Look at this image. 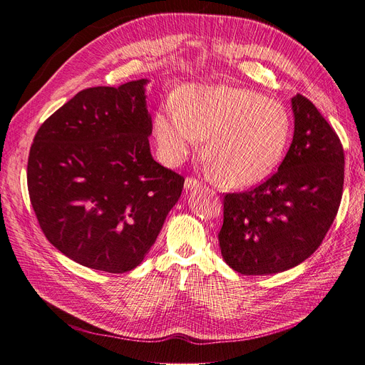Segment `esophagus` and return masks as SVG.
<instances>
[{
    "mask_svg": "<svg viewBox=\"0 0 365 365\" xmlns=\"http://www.w3.org/2000/svg\"><path fill=\"white\" fill-rule=\"evenodd\" d=\"M184 187L185 190H193V189H197V187H201V181L193 178V176H187L184 181Z\"/></svg>",
    "mask_w": 365,
    "mask_h": 365,
    "instance_id": "34e87169",
    "label": "esophagus"
}]
</instances>
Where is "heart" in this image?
<instances>
[{"label":"heart","mask_w":365,"mask_h":365,"mask_svg":"<svg viewBox=\"0 0 365 365\" xmlns=\"http://www.w3.org/2000/svg\"><path fill=\"white\" fill-rule=\"evenodd\" d=\"M163 152L181 161L207 138L204 155L227 185L267 178L282 161L291 137L286 108L264 96L227 85H190L153 120Z\"/></svg>","instance_id":"obj_1"}]
</instances>
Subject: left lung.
<instances>
[{
    "label": "left lung",
    "mask_w": 365,
    "mask_h": 365,
    "mask_svg": "<svg viewBox=\"0 0 365 365\" xmlns=\"http://www.w3.org/2000/svg\"><path fill=\"white\" fill-rule=\"evenodd\" d=\"M294 137L279 170L254 189L225 193L219 247L245 275L291 269L322 245L338 213L344 149L334 128L302 94L292 97Z\"/></svg>",
    "instance_id": "8db88e82"
}]
</instances>
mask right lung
<instances>
[{
    "label": "right lung",
    "mask_w": 365,
    "mask_h": 365,
    "mask_svg": "<svg viewBox=\"0 0 365 365\" xmlns=\"http://www.w3.org/2000/svg\"><path fill=\"white\" fill-rule=\"evenodd\" d=\"M146 83L82 90L30 148L27 185L42 233L91 269L138 267L182 192L184 176L150 155Z\"/></svg>",
    "instance_id": "obj_1"
}]
</instances>
